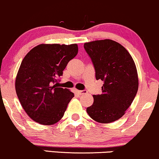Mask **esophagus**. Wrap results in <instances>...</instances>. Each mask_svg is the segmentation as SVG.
Segmentation results:
<instances>
[{
  "label": "esophagus",
  "mask_w": 159,
  "mask_h": 159,
  "mask_svg": "<svg viewBox=\"0 0 159 159\" xmlns=\"http://www.w3.org/2000/svg\"><path fill=\"white\" fill-rule=\"evenodd\" d=\"M79 93L80 94H84L88 93V92H87L86 90H81V91H79Z\"/></svg>",
  "instance_id": "esophagus-1"
}]
</instances>
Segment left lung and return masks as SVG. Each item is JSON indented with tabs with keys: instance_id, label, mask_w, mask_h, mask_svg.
Masks as SVG:
<instances>
[{
	"instance_id": "8db88e82",
	"label": "left lung",
	"mask_w": 159,
	"mask_h": 159,
	"mask_svg": "<svg viewBox=\"0 0 159 159\" xmlns=\"http://www.w3.org/2000/svg\"><path fill=\"white\" fill-rule=\"evenodd\" d=\"M84 48L93 62L96 80L103 81L102 94L93 95L87 113L98 122H115L124 116L136 96V65L127 49L110 39L85 43Z\"/></svg>"
}]
</instances>
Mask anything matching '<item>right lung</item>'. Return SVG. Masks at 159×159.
Wrapping results in <instances>:
<instances>
[{"label": "right lung", "instance_id": "1", "mask_svg": "<svg viewBox=\"0 0 159 159\" xmlns=\"http://www.w3.org/2000/svg\"><path fill=\"white\" fill-rule=\"evenodd\" d=\"M77 53L76 43H42L31 49L23 58L16 77V92L32 120L50 125L63 117L74 94L54 83Z\"/></svg>", "mask_w": 159, "mask_h": 159}]
</instances>
